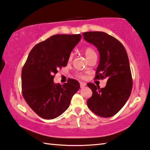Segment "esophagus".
Listing matches in <instances>:
<instances>
[{"instance_id": "1", "label": "esophagus", "mask_w": 150, "mask_h": 150, "mask_svg": "<svg viewBox=\"0 0 150 150\" xmlns=\"http://www.w3.org/2000/svg\"><path fill=\"white\" fill-rule=\"evenodd\" d=\"M80 86H81V88H83V87H86V86H87V84H86L85 83L81 82V83H80Z\"/></svg>"}]
</instances>
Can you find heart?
<instances>
[{"label": "heart", "instance_id": "b5f03b06", "mask_svg": "<svg viewBox=\"0 0 150 150\" xmlns=\"http://www.w3.org/2000/svg\"><path fill=\"white\" fill-rule=\"evenodd\" d=\"M83 52H84V54L85 55L86 58L87 59V60L88 59H90V58H91V57L96 56V54L95 51L94 50L93 48L91 47H85L84 50H83ZM73 54L71 53V54H70V55H69V57H68V61H69V62H71V61L73 59ZM79 77L81 78H84V76L82 75H79Z\"/></svg>", "mask_w": 150, "mask_h": 150}]
</instances>
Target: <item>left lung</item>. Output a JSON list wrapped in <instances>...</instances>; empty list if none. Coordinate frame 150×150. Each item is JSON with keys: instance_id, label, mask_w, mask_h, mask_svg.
Returning <instances> with one entry per match:
<instances>
[{"instance_id": "obj_1", "label": "left lung", "mask_w": 150, "mask_h": 150, "mask_svg": "<svg viewBox=\"0 0 150 150\" xmlns=\"http://www.w3.org/2000/svg\"><path fill=\"white\" fill-rule=\"evenodd\" d=\"M83 34L85 40L95 45L99 52L95 78L107 79L104 88L88 83L93 95L88 99L87 106L96 115L111 117L125 105L132 88L128 55L123 45L105 32H87Z\"/></svg>"}]
</instances>
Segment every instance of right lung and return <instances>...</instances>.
<instances>
[{"mask_svg":"<svg viewBox=\"0 0 150 150\" xmlns=\"http://www.w3.org/2000/svg\"><path fill=\"white\" fill-rule=\"evenodd\" d=\"M81 38V34H57L32 48L22 71V95L28 105L42 118L58 117L69 107L80 88L73 79L61 85L55 74L65 67L68 57Z\"/></svg>","mask_w":150,"mask_h":150,"instance_id":"right-lung-1","label":"right lung"}]
</instances>
